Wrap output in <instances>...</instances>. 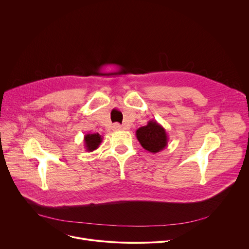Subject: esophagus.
Returning <instances> with one entry per match:
<instances>
[{
    "label": "esophagus",
    "mask_w": 249,
    "mask_h": 249,
    "mask_svg": "<svg viewBox=\"0 0 249 249\" xmlns=\"http://www.w3.org/2000/svg\"><path fill=\"white\" fill-rule=\"evenodd\" d=\"M112 129H113L114 131H119V130L122 129V126H121L120 124H118V123H115V124H113Z\"/></svg>",
    "instance_id": "obj_1"
}]
</instances>
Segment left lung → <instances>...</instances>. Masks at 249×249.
Here are the masks:
<instances>
[{
	"label": "left lung",
	"mask_w": 249,
	"mask_h": 249,
	"mask_svg": "<svg viewBox=\"0 0 249 249\" xmlns=\"http://www.w3.org/2000/svg\"><path fill=\"white\" fill-rule=\"evenodd\" d=\"M136 137L146 151L156 154L167 147L168 136L165 129L156 120H150L146 126L136 131Z\"/></svg>",
	"instance_id": "1"
}]
</instances>
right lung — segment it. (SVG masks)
Masks as SVG:
<instances>
[{"mask_svg": "<svg viewBox=\"0 0 249 249\" xmlns=\"http://www.w3.org/2000/svg\"><path fill=\"white\" fill-rule=\"evenodd\" d=\"M102 142V137L98 133L93 134H87L84 137V143H85V149L88 152H93L96 149H98L99 145Z\"/></svg>", "mask_w": 249, "mask_h": 249, "instance_id": "add662e5", "label": "right lung"}]
</instances>
